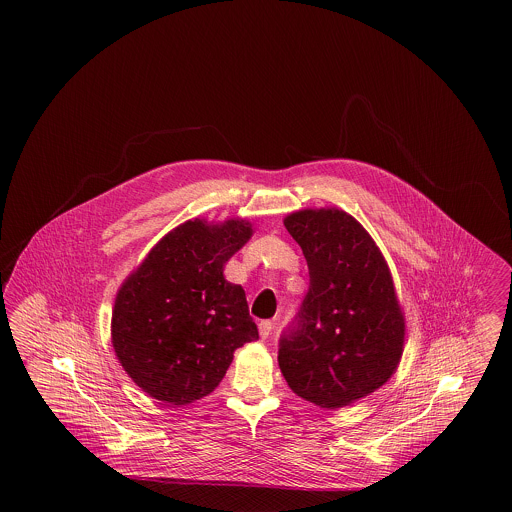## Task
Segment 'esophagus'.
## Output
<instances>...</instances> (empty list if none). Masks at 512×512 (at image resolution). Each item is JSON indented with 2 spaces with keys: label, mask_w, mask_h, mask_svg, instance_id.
I'll return each instance as SVG.
<instances>
[{
  "label": "esophagus",
  "mask_w": 512,
  "mask_h": 512,
  "mask_svg": "<svg viewBox=\"0 0 512 512\" xmlns=\"http://www.w3.org/2000/svg\"><path fill=\"white\" fill-rule=\"evenodd\" d=\"M272 328H274V322H270V320H261V324H259V334H261V338H263V340L270 338Z\"/></svg>",
  "instance_id": "obj_1"
}]
</instances>
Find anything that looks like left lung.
Segmentation results:
<instances>
[{"label": "left lung", "mask_w": 512, "mask_h": 512, "mask_svg": "<svg viewBox=\"0 0 512 512\" xmlns=\"http://www.w3.org/2000/svg\"><path fill=\"white\" fill-rule=\"evenodd\" d=\"M284 226L307 259L309 292L280 336L278 365L301 399L338 409L390 380L405 318L382 251L351 215L303 209Z\"/></svg>", "instance_id": "1"}]
</instances>
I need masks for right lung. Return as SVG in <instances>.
Here are the masks:
<instances>
[{
	"mask_svg": "<svg viewBox=\"0 0 512 512\" xmlns=\"http://www.w3.org/2000/svg\"><path fill=\"white\" fill-rule=\"evenodd\" d=\"M251 234L247 220H188L124 280L111 340L126 374L153 399L180 407L209 395L234 351L259 340L244 288L222 274Z\"/></svg>",
	"mask_w": 512,
	"mask_h": 512,
	"instance_id": "obj_1",
	"label": "right lung"
}]
</instances>
